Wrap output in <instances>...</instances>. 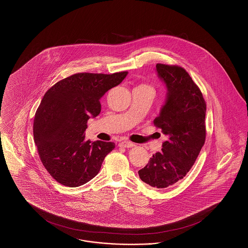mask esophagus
<instances>
[{"instance_id": "34e87169", "label": "esophagus", "mask_w": 248, "mask_h": 248, "mask_svg": "<svg viewBox=\"0 0 248 248\" xmlns=\"http://www.w3.org/2000/svg\"><path fill=\"white\" fill-rule=\"evenodd\" d=\"M119 146H121V147H125V148H131V147L135 146V143L129 142V141H122L119 143Z\"/></svg>"}]
</instances>
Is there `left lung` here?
<instances>
[{
    "label": "left lung",
    "instance_id": "1",
    "mask_svg": "<svg viewBox=\"0 0 248 248\" xmlns=\"http://www.w3.org/2000/svg\"><path fill=\"white\" fill-rule=\"evenodd\" d=\"M156 72L167 93L154 124L167 136V141L138 174L147 185L162 189L183 179L195 164L205 141L206 105L184 68L157 63Z\"/></svg>",
    "mask_w": 248,
    "mask_h": 248
}]
</instances>
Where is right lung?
<instances>
[{
	"label": "right lung",
	"mask_w": 248,
	"mask_h": 248,
	"mask_svg": "<svg viewBox=\"0 0 248 248\" xmlns=\"http://www.w3.org/2000/svg\"><path fill=\"white\" fill-rule=\"evenodd\" d=\"M128 72L113 75L79 73L45 93L33 120V137L41 161L55 180L77 187L99 173L112 142L85 141L87 121L101 112L100 99L120 84Z\"/></svg>",
	"instance_id": "right-lung-1"
}]
</instances>
